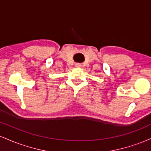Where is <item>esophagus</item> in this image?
<instances>
[{"label":"esophagus","mask_w":151,"mask_h":151,"mask_svg":"<svg viewBox=\"0 0 151 151\" xmlns=\"http://www.w3.org/2000/svg\"><path fill=\"white\" fill-rule=\"evenodd\" d=\"M81 66V65H80V64H76V65H75V67H77V68H80Z\"/></svg>","instance_id":"obj_1"}]
</instances>
